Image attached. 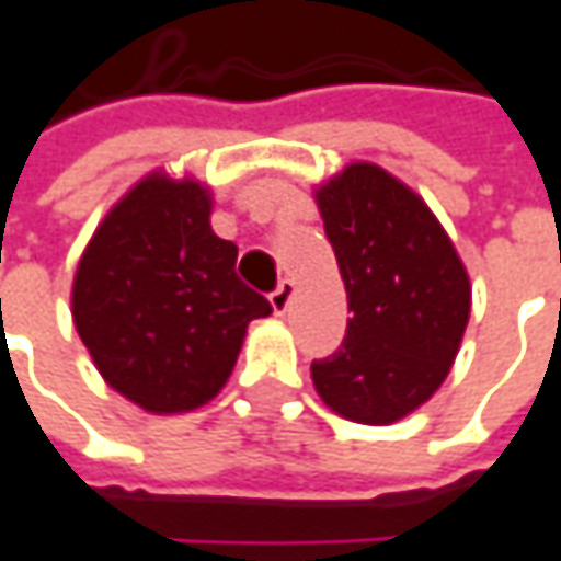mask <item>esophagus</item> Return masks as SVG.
Here are the masks:
<instances>
[{"label": "esophagus", "instance_id": "obj_1", "mask_svg": "<svg viewBox=\"0 0 561 561\" xmlns=\"http://www.w3.org/2000/svg\"><path fill=\"white\" fill-rule=\"evenodd\" d=\"M294 294H297V284H294V280H280V287L271 294V309H274V316H284V312L290 309Z\"/></svg>", "mask_w": 561, "mask_h": 561}]
</instances>
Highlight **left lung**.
<instances>
[{
  "label": "left lung",
  "instance_id": "1",
  "mask_svg": "<svg viewBox=\"0 0 561 561\" xmlns=\"http://www.w3.org/2000/svg\"><path fill=\"white\" fill-rule=\"evenodd\" d=\"M347 294L341 347L312 360L319 399L357 424H396L447 380L472 287L447 229L419 194L374 162L316 187Z\"/></svg>",
  "mask_w": 561,
  "mask_h": 561
}]
</instances>
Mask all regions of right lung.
I'll return each instance as SVG.
<instances>
[{"label":"right lung","mask_w":561,"mask_h":561,"mask_svg":"<svg viewBox=\"0 0 561 561\" xmlns=\"http://www.w3.org/2000/svg\"><path fill=\"white\" fill-rule=\"evenodd\" d=\"M210 210L207 184L149 172L104 214L72 277V322L101 380L149 415L207 405L249 322L271 316Z\"/></svg>","instance_id":"right-lung-1"}]
</instances>
